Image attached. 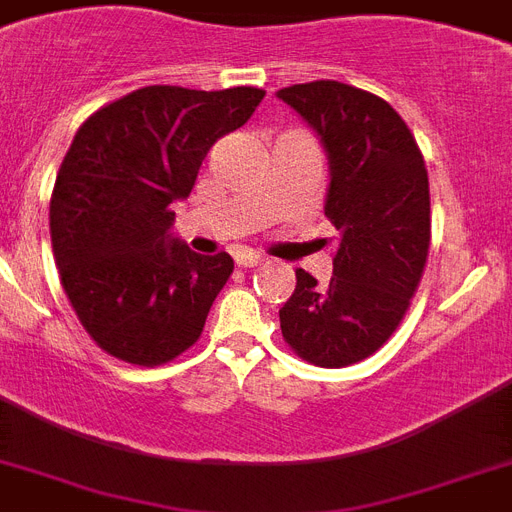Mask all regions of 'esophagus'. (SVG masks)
Returning a JSON list of instances; mask_svg holds the SVG:
<instances>
[{"mask_svg": "<svg viewBox=\"0 0 512 512\" xmlns=\"http://www.w3.org/2000/svg\"><path fill=\"white\" fill-rule=\"evenodd\" d=\"M263 263V257L255 255V252H236V265L239 268H257Z\"/></svg>", "mask_w": 512, "mask_h": 512, "instance_id": "34e87169", "label": "esophagus"}]
</instances>
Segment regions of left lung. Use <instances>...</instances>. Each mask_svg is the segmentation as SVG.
<instances>
[{"instance_id":"1","label":"left lung","mask_w":512,"mask_h":512,"mask_svg":"<svg viewBox=\"0 0 512 512\" xmlns=\"http://www.w3.org/2000/svg\"><path fill=\"white\" fill-rule=\"evenodd\" d=\"M321 139L328 160L323 213L339 231L334 276L297 270L281 334L299 357L342 368L394 334L421 284L431 242L429 173L389 102L339 81L276 91Z\"/></svg>"}]
</instances>
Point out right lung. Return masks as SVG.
Wrapping results in <instances>:
<instances>
[{
  "instance_id": "1",
  "label": "right lung",
  "mask_w": 512,
  "mask_h": 512,
  "mask_svg": "<svg viewBox=\"0 0 512 512\" xmlns=\"http://www.w3.org/2000/svg\"><path fill=\"white\" fill-rule=\"evenodd\" d=\"M265 97L236 86H144L91 115L70 144L49 205L54 263L89 336L110 355L160 365L189 350L234 270L170 234L207 149Z\"/></svg>"
}]
</instances>
